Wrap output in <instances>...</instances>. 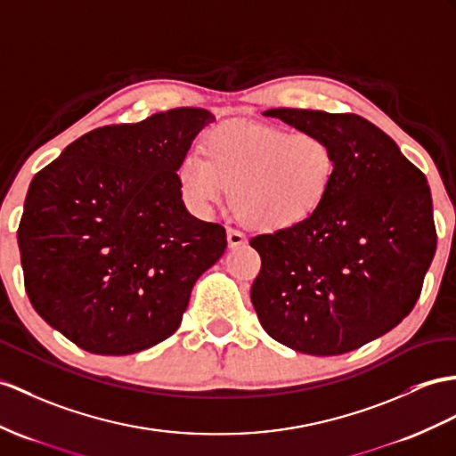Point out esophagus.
<instances>
[{
  "label": "esophagus",
  "mask_w": 456,
  "mask_h": 456,
  "mask_svg": "<svg viewBox=\"0 0 456 456\" xmlns=\"http://www.w3.org/2000/svg\"><path fill=\"white\" fill-rule=\"evenodd\" d=\"M226 236H228V248H230V249L241 248V246H246V243H248V238L243 236L241 232L234 230V228H228V230H226Z\"/></svg>",
  "instance_id": "esophagus-1"
}]
</instances>
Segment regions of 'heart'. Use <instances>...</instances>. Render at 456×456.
Returning a JSON list of instances; mask_svg holds the SVG:
<instances>
[{
	"label": "heart",
	"instance_id": "obj_1",
	"mask_svg": "<svg viewBox=\"0 0 456 456\" xmlns=\"http://www.w3.org/2000/svg\"><path fill=\"white\" fill-rule=\"evenodd\" d=\"M330 141L315 131L230 121L208 133L177 166V183L193 215L208 218L230 195L238 213L265 230L290 228L312 216L335 180Z\"/></svg>",
	"mask_w": 456,
	"mask_h": 456
}]
</instances>
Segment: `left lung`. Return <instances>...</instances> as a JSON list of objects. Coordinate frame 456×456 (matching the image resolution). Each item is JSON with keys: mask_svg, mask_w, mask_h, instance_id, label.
Returning <instances> with one entry per match:
<instances>
[{"mask_svg": "<svg viewBox=\"0 0 456 456\" xmlns=\"http://www.w3.org/2000/svg\"><path fill=\"white\" fill-rule=\"evenodd\" d=\"M263 116L325 135L337 170L312 216L251 238L261 255L251 304L288 348L352 352L395 329L418 302L437 248L428 180L356 114L273 108Z\"/></svg>", "mask_w": 456, "mask_h": 456, "instance_id": "8db88e82", "label": "left lung"}]
</instances>
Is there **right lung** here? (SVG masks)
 I'll use <instances>...</instances> for the list:
<instances>
[{
	"mask_svg": "<svg viewBox=\"0 0 456 456\" xmlns=\"http://www.w3.org/2000/svg\"><path fill=\"white\" fill-rule=\"evenodd\" d=\"M213 121L208 110L175 108L98 127L30 182L17 230L27 294L79 348L126 356L166 340L224 253V228L195 218L177 183Z\"/></svg>",
	"mask_w": 456,
	"mask_h": 456,
	"instance_id": "obj_1",
	"label": "right lung"
}]
</instances>
